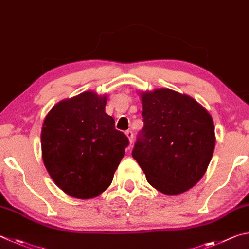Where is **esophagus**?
Listing matches in <instances>:
<instances>
[{
	"mask_svg": "<svg viewBox=\"0 0 249 249\" xmlns=\"http://www.w3.org/2000/svg\"><path fill=\"white\" fill-rule=\"evenodd\" d=\"M125 136L128 137L130 143H132V142H133V137H134V134H133V132L131 131V130H127V131H125Z\"/></svg>",
	"mask_w": 249,
	"mask_h": 249,
	"instance_id": "esophagus-1",
	"label": "esophagus"
}]
</instances>
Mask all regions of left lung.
<instances>
[{
    "instance_id": "obj_1",
    "label": "left lung",
    "mask_w": 249,
    "mask_h": 249,
    "mask_svg": "<svg viewBox=\"0 0 249 249\" xmlns=\"http://www.w3.org/2000/svg\"><path fill=\"white\" fill-rule=\"evenodd\" d=\"M142 130L132 158L151 186L179 195L201 179L215 145L212 117L187 95L168 89L143 93Z\"/></svg>"
}]
</instances>
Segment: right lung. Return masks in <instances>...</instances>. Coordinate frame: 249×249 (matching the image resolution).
I'll use <instances>...</instances> for the list:
<instances>
[{
	"label": "right lung",
	"mask_w": 249,
	"mask_h": 249,
	"mask_svg": "<svg viewBox=\"0 0 249 249\" xmlns=\"http://www.w3.org/2000/svg\"><path fill=\"white\" fill-rule=\"evenodd\" d=\"M106 103V96L84 91L56 104L43 121V163L55 185L74 198L106 190L129 145L105 112Z\"/></svg>",
	"instance_id": "right-lung-1"
}]
</instances>
